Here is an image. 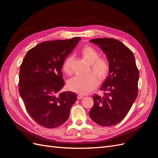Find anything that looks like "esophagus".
Masks as SVG:
<instances>
[{"label":"esophagus","mask_w":158,"mask_h":158,"mask_svg":"<svg viewBox=\"0 0 158 158\" xmlns=\"http://www.w3.org/2000/svg\"><path fill=\"white\" fill-rule=\"evenodd\" d=\"M84 95H82V94H78V95H77L78 99H82L84 98Z\"/></svg>","instance_id":"esophagus-1"}]
</instances>
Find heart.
Returning <instances> with one entry per match:
<instances>
[{
	"label": "heart",
	"instance_id": "obj_1",
	"mask_svg": "<svg viewBox=\"0 0 158 158\" xmlns=\"http://www.w3.org/2000/svg\"><path fill=\"white\" fill-rule=\"evenodd\" d=\"M81 54L87 63L90 64L89 71L96 75L100 81H103L107 78L110 69L109 62L104 57H99V52L96 49L91 45H85L81 49ZM73 60V56L69 55L64 59L62 65V69L68 75L72 73L71 64ZM94 75L89 74L84 77L75 76L68 80L67 87L74 92L87 94L98 84L97 76Z\"/></svg>",
	"mask_w": 158,
	"mask_h": 158
}]
</instances>
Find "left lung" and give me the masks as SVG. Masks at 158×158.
<instances>
[{"instance_id":"8db88e82","label":"left lung","mask_w":158,"mask_h":158,"mask_svg":"<svg viewBox=\"0 0 158 158\" xmlns=\"http://www.w3.org/2000/svg\"><path fill=\"white\" fill-rule=\"evenodd\" d=\"M90 41L103 51L110 69L101 88L103 95H94V106L89 114L99 125L111 127L127 116L136 99L139 72L133 52L120 41L97 38Z\"/></svg>"}]
</instances>
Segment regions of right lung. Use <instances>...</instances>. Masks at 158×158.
I'll list each match as a JSON object with an SVG mask.
<instances>
[{"mask_svg":"<svg viewBox=\"0 0 158 158\" xmlns=\"http://www.w3.org/2000/svg\"><path fill=\"white\" fill-rule=\"evenodd\" d=\"M81 40L44 41L30 49L20 65L19 92L31 117L40 125L56 128L68 120L77 95L61 92L62 65Z\"/></svg>","mask_w":158,"mask_h":158,"instance_id":"obj_1","label":"right lung"}]
</instances>
